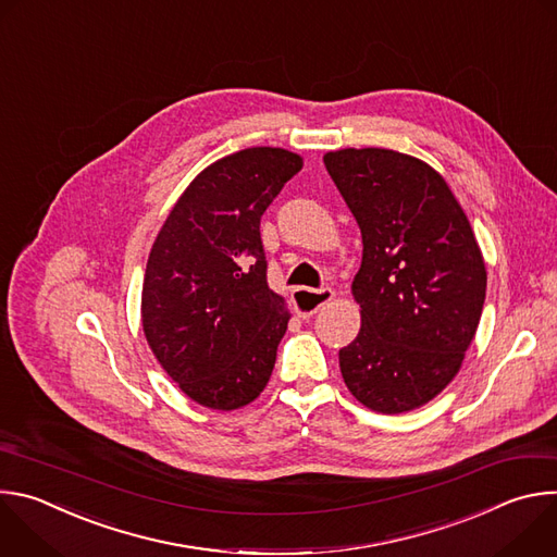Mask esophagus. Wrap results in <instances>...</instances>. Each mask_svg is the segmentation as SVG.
Here are the masks:
<instances>
[{
  "instance_id": "1",
  "label": "esophagus",
  "mask_w": 557,
  "mask_h": 557,
  "mask_svg": "<svg viewBox=\"0 0 557 557\" xmlns=\"http://www.w3.org/2000/svg\"><path fill=\"white\" fill-rule=\"evenodd\" d=\"M333 299H335L333 288H320V290L295 288L293 290V306H295V312L301 317V320H308V317H312L317 310L324 308Z\"/></svg>"
}]
</instances>
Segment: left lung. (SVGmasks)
<instances>
[{"label":"left lung","mask_w":557,"mask_h":557,"mask_svg":"<svg viewBox=\"0 0 557 557\" xmlns=\"http://www.w3.org/2000/svg\"><path fill=\"white\" fill-rule=\"evenodd\" d=\"M324 165L363 237L352 297L361 331L339 350L342 376L372 412L430 404L458 374L483 314L487 269L445 178L383 147L337 149Z\"/></svg>","instance_id":"left-lung-1"}]
</instances>
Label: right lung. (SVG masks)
<instances>
[{
  "label": "right lung",
  "instance_id": "1",
  "mask_svg": "<svg viewBox=\"0 0 557 557\" xmlns=\"http://www.w3.org/2000/svg\"><path fill=\"white\" fill-rule=\"evenodd\" d=\"M304 158L249 147L205 168L151 245L145 339L191 401L231 412L267 387L290 312L267 284L260 218Z\"/></svg>",
  "mask_w": 557,
  "mask_h": 557
}]
</instances>
